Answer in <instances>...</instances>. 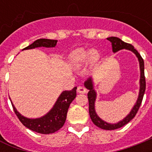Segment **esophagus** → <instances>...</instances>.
Listing matches in <instances>:
<instances>
[{
    "label": "esophagus",
    "mask_w": 152,
    "mask_h": 152,
    "mask_svg": "<svg viewBox=\"0 0 152 152\" xmlns=\"http://www.w3.org/2000/svg\"><path fill=\"white\" fill-rule=\"evenodd\" d=\"M87 90H86V88L83 86H79L78 88H77V92L81 93V94H84L86 93Z\"/></svg>",
    "instance_id": "esophagus-1"
}]
</instances>
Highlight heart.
Wrapping results in <instances>:
<instances>
[{
    "label": "heart",
    "mask_w": 152,
    "mask_h": 152,
    "mask_svg": "<svg viewBox=\"0 0 152 152\" xmlns=\"http://www.w3.org/2000/svg\"><path fill=\"white\" fill-rule=\"evenodd\" d=\"M99 55L95 50H85L83 49L76 50L70 55L71 63L76 68H80L89 62H95Z\"/></svg>",
    "instance_id": "b5f03b06"
}]
</instances>
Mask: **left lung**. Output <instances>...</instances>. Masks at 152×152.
Returning a JSON list of instances; mask_svg holds the SVG:
<instances>
[{
    "mask_svg": "<svg viewBox=\"0 0 152 152\" xmlns=\"http://www.w3.org/2000/svg\"><path fill=\"white\" fill-rule=\"evenodd\" d=\"M107 40L110 42L112 43V49H113V52L116 53L118 51L122 50V49H126L132 51L136 54L140 62V92L139 96L137 99V101L135 104V106L132 107V110L130 111V113L125 117L122 121H121L119 122L116 123V124H110V123H107L102 120L101 118L97 115V113L95 112V102L96 99V92L94 90V86H93V81L92 78L90 77L88 78L84 83L86 88L89 90L88 93V101H89V114H90L91 119L92 121V122L95 124L96 126L99 128H101L102 129L106 130H113L119 129V128L122 127L124 125L129 122L130 121L132 120V118H134L136 114H137V111L139 110V108L140 105H141L142 100L144 98V92H145V88H146V81H145V76H144V60L142 58L138 51L134 48V46L131 45V44L126 43L120 39H118L117 37H110L107 38Z\"/></svg>",
    "mask_w": 152,
    "mask_h": 152,
    "instance_id": "8db88e82",
    "label": "left lung"
}]
</instances>
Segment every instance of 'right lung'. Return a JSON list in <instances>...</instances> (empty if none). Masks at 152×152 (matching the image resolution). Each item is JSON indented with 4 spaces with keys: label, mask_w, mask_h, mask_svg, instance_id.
Wrapping results in <instances>:
<instances>
[{
    "label": "right lung",
    "mask_w": 152,
    "mask_h": 152,
    "mask_svg": "<svg viewBox=\"0 0 152 152\" xmlns=\"http://www.w3.org/2000/svg\"><path fill=\"white\" fill-rule=\"evenodd\" d=\"M57 40L46 39H40L34 41L30 46H27L23 50H30L37 47H54L57 45ZM76 87L71 91H64L61 94L54 106L49 113L42 118L36 119H30L21 115L12 102V108L19 120L23 125L27 129L42 134H50L53 133L59 130L64 125L66 120L67 113L71 102L76 96Z\"/></svg>",
    "instance_id": "add662e5"
}]
</instances>
